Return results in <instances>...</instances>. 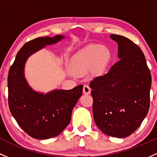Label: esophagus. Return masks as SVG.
<instances>
[{
    "label": "esophagus",
    "mask_w": 157,
    "mask_h": 157,
    "mask_svg": "<svg viewBox=\"0 0 157 157\" xmlns=\"http://www.w3.org/2000/svg\"><path fill=\"white\" fill-rule=\"evenodd\" d=\"M83 93L85 94H89L90 93V88L88 85H84Z\"/></svg>",
    "instance_id": "esophagus-1"
}]
</instances>
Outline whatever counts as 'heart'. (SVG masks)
<instances>
[{
	"label": "heart",
	"instance_id": "b5f03b06",
	"mask_svg": "<svg viewBox=\"0 0 157 157\" xmlns=\"http://www.w3.org/2000/svg\"><path fill=\"white\" fill-rule=\"evenodd\" d=\"M109 57L107 48L101 44L89 45L72 56L69 68L76 74H85L91 69L96 73H101L106 69Z\"/></svg>",
	"mask_w": 157,
	"mask_h": 157
}]
</instances>
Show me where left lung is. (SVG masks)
Here are the masks:
<instances>
[{
    "label": "left lung",
    "instance_id": "1",
    "mask_svg": "<svg viewBox=\"0 0 157 157\" xmlns=\"http://www.w3.org/2000/svg\"><path fill=\"white\" fill-rule=\"evenodd\" d=\"M109 37L117 43L119 60L89 86L97 126L105 135L122 138L136 131L147 114L151 75L138 45L121 35Z\"/></svg>",
    "mask_w": 157,
    "mask_h": 157
}]
</instances>
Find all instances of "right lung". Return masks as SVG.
<instances>
[{"mask_svg": "<svg viewBox=\"0 0 157 157\" xmlns=\"http://www.w3.org/2000/svg\"><path fill=\"white\" fill-rule=\"evenodd\" d=\"M64 35L37 38L27 42L17 53L8 73V103L11 114L32 138L45 140L59 135L69 125L72 109L82 94L83 85L71 90L37 91L25 76L27 59L47 45L65 39Z\"/></svg>", "mask_w": 157, "mask_h": 157, "instance_id": "obj_1", "label": "right lung"}]
</instances>
